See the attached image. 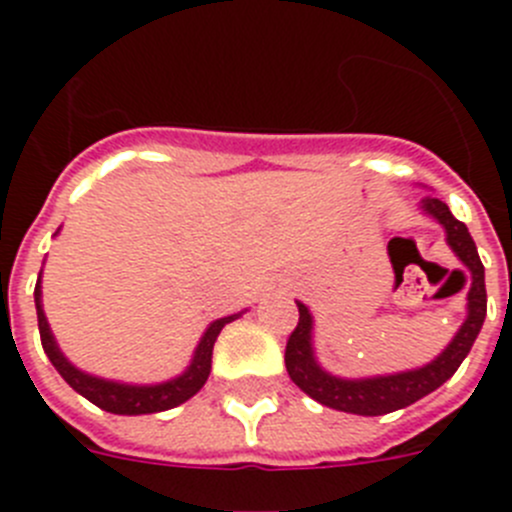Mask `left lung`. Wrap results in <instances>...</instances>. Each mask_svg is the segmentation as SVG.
Masks as SVG:
<instances>
[{"label":"left lung","mask_w":512,"mask_h":512,"mask_svg":"<svg viewBox=\"0 0 512 512\" xmlns=\"http://www.w3.org/2000/svg\"><path fill=\"white\" fill-rule=\"evenodd\" d=\"M423 210L431 217H436L438 223L446 228V241L454 248V253L461 259V264L467 266L472 274V289H469V315L454 341L446 346L436 361H431L423 369L415 372H402L390 374V377H374V379H338L330 377L323 372L315 359H312V318L302 302H297L300 310V320H297L295 330L289 333L287 348H284V364H287L289 379L300 387L305 395L312 400H318L320 405L341 413H354V415H387L395 413L400 408H408L420 397L431 395L438 390L454 372L459 364L467 359L472 351L474 338L479 336L482 323L487 315V289H485V266L479 261L477 246H474L472 235H469L467 225L456 220L451 215L449 205L441 202L433 194L423 197Z\"/></svg>","instance_id":"1"}]
</instances>
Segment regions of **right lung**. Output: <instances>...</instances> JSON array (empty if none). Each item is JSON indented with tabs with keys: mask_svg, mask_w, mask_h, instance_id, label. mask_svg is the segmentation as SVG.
I'll return each mask as SVG.
<instances>
[{
	"mask_svg": "<svg viewBox=\"0 0 512 512\" xmlns=\"http://www.w3.org/2000/svg\"><path fill=\"white\" fill-rule=\"evenodd\" d=\"M35 310H38L40 343H43V351L48 354L51 364L58 369V374H61V377L66 379V382H69L81 397H87V400L94 402L97 408L115 415L161 413V410L176 408V405H182V402H187L189 397L197 395V392L205 387L207 377H210L212 346H215L220 330L225 328V323L235 320V315H228V318L215 320V323L205 330L200 346H197V351H194L192 366H189L182 377H176L164 384H153V387H130V384L104 382V379L89 377V374L79 372L76 366H71L69 361L63 359V354L58 351L56 341H53L51 336L48 320H45L43 305H40V279L38 284H35Z\"/></svg>",
	"mask_w": 512,
	"mask_h": 512,
	"instance_id": "1",
	"label": "right lung"
}]
</instances>
